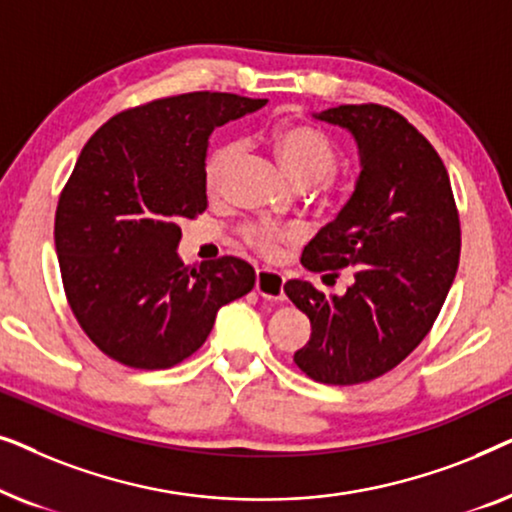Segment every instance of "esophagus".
Segmentation results:
<instances>
[{
  "label": "esophagus",
  "mask_w": 512,
  "mask_h": 512,
  "mask_svg": "<svg viewBox=\"0 0 512 512\" xmlns=\"http://www.w3.org/2000/svg\"><path fill=\"white\" fill-rule=\"evenodd\" d=\"M256 291L268 300H284V277L275 270H256Z\"/></svg>",
  "instance_id": "obj_1"
}]
</instances>
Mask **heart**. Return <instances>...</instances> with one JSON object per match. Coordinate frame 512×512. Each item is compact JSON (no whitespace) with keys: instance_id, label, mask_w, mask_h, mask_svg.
Instances as JSON below:
<instances>
[{"instance_id":"1","label":"heart","mask_w":512,"mask_h":512,"mask_svg":"<svg viewBox=\"0 0 512 512\" xmlns=\"http://www.w3.org/2000/svg\"><path fill=\"white\" fill-rule=\"evenodd\" d=\"M272 146L279 163L289 172L291 179H296L300 186H312L321 181V188L326 193L335 191L331 174L338 167V149L333 139L324 130L312 123L286 121L272 130ZM242 144L237 139L221 142L209 153L205 160V186L209 193H219L226 184L230 165L240 156ZM329 179L326 180L325 177ZM242 242L263 256H275L279 247L286 242H296L300 230L296 226H282L272 221H249L240 226Z\"/></svg>"}]
</instances>
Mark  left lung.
Returning <instances> with one entry per match:
<instances>
[{"label": "left lung", "instance_id": "left-lung-1", "mask_svg": "<svg viewBox=\"0 0 512 512\" xmlns=\"http://www.w3.org/2000/svg\"><path fill=\"white\" fill-rule=\"evenodd\" d=\"M317 118L352 132L361 174L300 263L333 277L354 268V284L338 298L289 279L284 293L312 324L296 366L314 382L349 387L389 373L431 331L457 275L459 209L438 151L398 111L340 104Z\"/></svg>", "mask_w": 512, "mask_h": 512}]
</instances>
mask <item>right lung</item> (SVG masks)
Returning <instances> with one entry per match:
<instances>
[{
	"instance_id": "1",
	"label": "right lung",
	"mask_w": 512,
	"mask_h": 512,
	"mask_svg": "<svg viewBox=\"0 0 512 512\" xmlns=\"http://www.w3.org/2000/svg\"><path fill=\"white\" fill-rule=\"evenodd\" d=\"M233 93L160 97L109 118L81 149L55 209L62 286L90 342L123 366L172 368L205 345L219 307L247 296V261L184 265L179 223L207 209L214 128L261 109Z\"/></svg>"
}]
</instances>
